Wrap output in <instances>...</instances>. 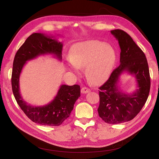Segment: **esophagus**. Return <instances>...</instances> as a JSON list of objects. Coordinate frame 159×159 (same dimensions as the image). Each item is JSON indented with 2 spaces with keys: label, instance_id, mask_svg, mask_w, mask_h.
I'll return each instance as SVG.
<instances>
[{
  "label": "esophagus",
  "instance_id": "34e87169",
  "mask_svg": "<svg viewBox=\"0 0 159 159\" xmlns=\"http://www.w3.org/2000/svg\"><path fill=\"white\" fill-rule=\"evenodd\" d=\"M89 91H90V89L87 87H84L81 89V93H88L89 92Z\"/></svg>",
  "mask_w": 159,
  "mask_h": 159
}]
</instances>
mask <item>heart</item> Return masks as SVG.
<instances>
[{"mask_svg":"<svg viewBox=\"0 0 159 159\" xmlns=\"http://www.w3.org/2000/svg\"><path fill=\"white\" fill-rule=\"evenodd\" d=\"M69 66L76 74L80 68L85 67V75L93 84H100L109 77L116 60L113 48L98 40L80 42L73 46L70 52Z\"/></svg>","mask_w":159,"mask_h":159,"instance_id":"obj_1","label":"heart"}]
</instances>
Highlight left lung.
I'll return each mask as SVG.
<instances>
[{
  "mask_svg": "<svg viewBox=\"0 0 159 159\" xmlns=\"http://www.w3.org/2000/svg\"><path fill=\"white\" fill-rule=\"evenodd\" d=\"M111 33L118 40L121 48L120 64L99 88L98 111L105 123L118 124L131 121L140 112L148 98L151 80L146 56L132 38L119 29ZM124 72L133 75L136 79L138 89L132 94H126L120 89L119 78Z\"/></svg>",
  "mask_w": 159,
  "mask_h": 159,
  "instance_id": "1",
  "label": "left lung"
}]
</instances>
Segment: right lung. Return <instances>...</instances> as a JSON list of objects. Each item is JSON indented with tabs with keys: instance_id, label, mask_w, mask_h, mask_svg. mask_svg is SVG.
<instances>
[{
	"instance_id": "1",
	"label": "right lung",
	"mask_w": 159,
	"mask_h": 159,
	"mask_svg": "<svg viewBox=\"0 0 159 159\" xmlns=\"http://www.w3.org/2000/svg\"><path fill=\"white\" fill-rule=\"evenodd\" d=\"M63 44L52 36L42 33H33L17 51L13 61L12 89L17 103L33 122L42 125L59 126L70 117L76 100L80 97L78 85H61L54 99L42 106H32L22 98L19 80L23 67L27 61L40 56L54 55L61 60Z\"/></svg>"
}]
</instances>
